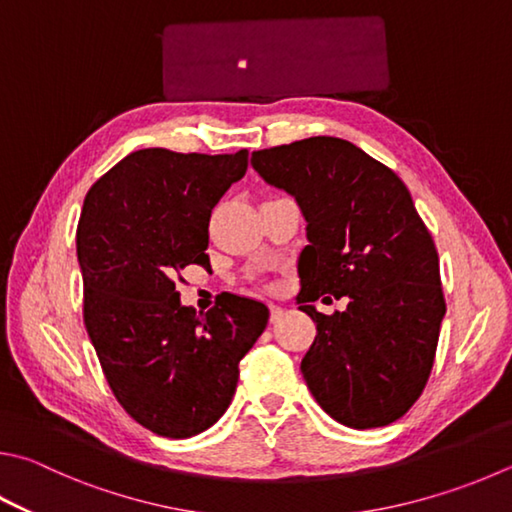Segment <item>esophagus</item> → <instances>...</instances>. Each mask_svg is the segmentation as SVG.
I'll return each instance as SVG.
<instances>
[{"label":"esophagus","instance_id":"34e87169","mask_svg":"<svg viewBox=\"0 0 512 512\" xmlns=\"http://www.w3.org/2000/svg\"><path fill=\"white\" fill-rule=\"evenodd\" d=\"M284 315V309L280 304H271V322H277Z\"/></svg>","mask_w":512,"mask_h":512}]
</instances>
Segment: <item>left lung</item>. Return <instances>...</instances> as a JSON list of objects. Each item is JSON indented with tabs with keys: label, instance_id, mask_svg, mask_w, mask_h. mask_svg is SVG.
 <instances>
[{
	"label": "left lung",
	"instance_id": "left-lung-1",
	"mask_svg": "<svg viewBox=\"0 0 512 512\" xmlns=\"http://www.w3.org/2000/svg\"><path fill=\"white\" fill-rule=\"evenodd\" d=\"M250 163L306 219L297 304L318 329L300 365L313 398L353 430L394 423L430 378L445 315L439 255L410 190L333 136L259 150ZM327 292L349 296L348 309L315 312Z\"/></svg>",
	"mask_w": 512,
	"mask_h": 512
}]
</instances>
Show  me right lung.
<instances>
[{"label": "right lung", "instance_id": "1", "mask_svg": "<svg viewBox=\"0 0 512 512\" xmlns=\"http://www.w3.org/2000/svg\"><path fill=\"white\" fill-rule=\"evenodd\" d=\"M248 150L179 154L147 147L91 185L76 232L85 327L123 410L167 439H188L228 410L266 304L228 295L199 315L174 275L210 264V212L246 174Z\"/></svg>", "mask_w": 512, "mask_h": 512}]
</instances>
